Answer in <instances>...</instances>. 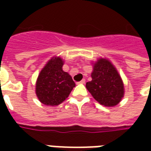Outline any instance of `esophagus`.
<instances>
[{
	"label": "esophagus",
	"mask_w": 151,
	"mask_h": 151,
	"mask_svg": "<svg viewBox=\"0 0 151 151\" xmlns=\"http://www.w3.org/2000/svg\"><path fill=\"white\" fill-rule=\"evenodd\" d=\"M86 82V80L85 79H82V81H80L79 82H78V84H84Z\"/></svg>",
	"instance_id": "1"
}]
</instances>
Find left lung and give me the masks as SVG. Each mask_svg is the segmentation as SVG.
<instances>
[{"mask_svg":"<svg viewBox=\"0 0 151 151\" xmlns=\"http://www.w3.org/2000/svg\"><path fill=\"white\" fill-rule=\"evenodd\" d=\"M91 78L86 87L99 104L114 107L121 101L124 95L123 81L109 60L101 57L93 64Z\"/></svg>","mask_w":151,"mask_h":151,"instance_id":"obj_1","label":"left lung"}]
</instances>
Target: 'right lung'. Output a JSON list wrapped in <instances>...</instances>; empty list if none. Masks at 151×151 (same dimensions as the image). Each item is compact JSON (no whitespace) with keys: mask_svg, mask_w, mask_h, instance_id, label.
Returning a JSON list of instances; mask_svg holds the SVG:
<instances>
[{"mask_svg":"<svg viewBox=\"0 0 151 151\" xmlns=\"http://www.w3.org/2000/svg\"><path fill=\"white\" fill-rule=\"evenodd\" d=\"M63 65L64 60L60 56H53L39 73L35 84V94L43 104H60L69 97L75 86L72 77L63 71Z\"/></svg>","mask_w":151,"mask_h":151,"instance_id":"obj_1","label":"right lung"}]
</instances>
